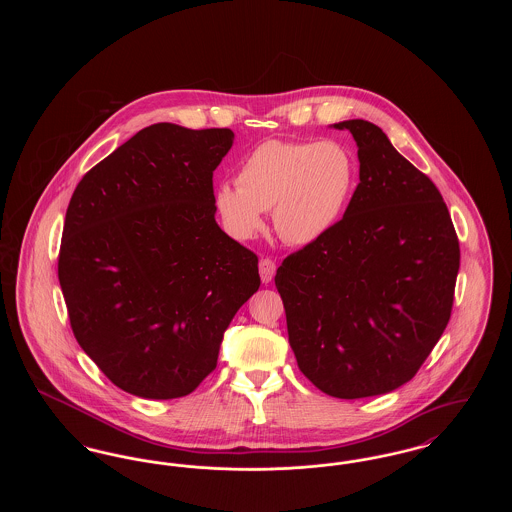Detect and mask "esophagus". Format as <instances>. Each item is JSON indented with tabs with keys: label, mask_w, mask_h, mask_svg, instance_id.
I'll return each mask as SVG.
<instances>
[{
	"label": "esophagus",
	"mask_w": 512,
	"mask_h": 512,
	"mask_svg": "<svg viewBox=\"0 0 512 512\" xmlns=\"http://www.w3.org/2000/svg\"><path fill=\"white\" fill-rule=\"evenodd\" d=\"M274 272H276V263L272 259H261L259 261V274H261L263 284H268L272 280Z\"/></svg>",
	"instance_id": "obj_1"
}]
</instances>
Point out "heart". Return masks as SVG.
Wrapping results in <instances>:
<instances>
[{"label":"heart","mask_w":512,"mask_h":512,"mask_svg":"<svg viewBox=\"0 0 512 512\" xmlns=\"http://www.w3.org/2000/svg\"><path fill=\"white\" fill-rule=\"evenodd\" d=\"M238 186L220 182L213 203L236 240H251L272 209L284 242L311 245L341 219L355 184V165L345 147L324 142L268 140L240 163Z\"/></svg>","instance_id":"1"}]
</instances>
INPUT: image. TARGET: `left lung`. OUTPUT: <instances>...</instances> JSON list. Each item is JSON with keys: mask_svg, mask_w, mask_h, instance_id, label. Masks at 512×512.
I'll list each match as a JSON object with an SVG mask.
<instances>
[{"mask_svg": "<svg viewBox=\"0 0 512 512\" xmlns=\"http://www.w3.org/2000/svg\"><path fill=\"white\" fill-rule=\"evenodd\" d=\"M332 126L357 142L359 186L343 219L288 255L274 282L299 370L332 397L361 399L407 384L432 353L461 251L438 188L382 128Z\"/></svg>", "mask_w": 512, "mask_h": 512, "instance_id": "8db88e82", "label": "left lung"}]
</instances>
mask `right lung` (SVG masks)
<instances>
[{
    "label": "right lung",
    "mask_w": 512,
    "mask_h": 512,
    "mask_svg": "<svg viewBox=\"0 0 512 512\" xmlns=\"http://www.w3.org/2000/svg\"><path fill=\"white\" fill-rule=\"evenodd\" d=\"M232 144L230 128L151 124L71 197L59 284L74 338L126 393H192L261 286L257 255L215 220L213 172Z\"/></svg>",
    "instance_id": "1"
}]
</instances>
